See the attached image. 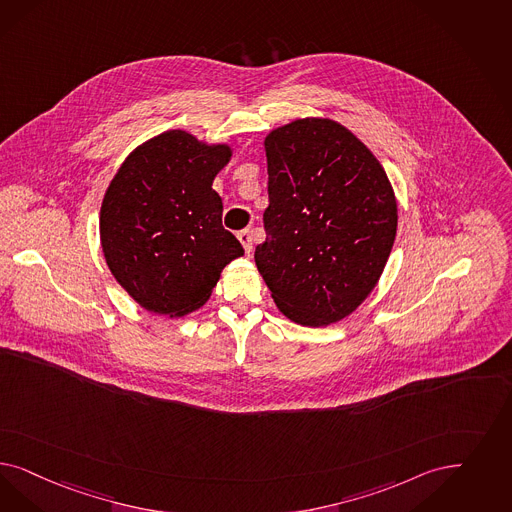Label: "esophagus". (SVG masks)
Segmentation results:
<instances>
[{
    "label": "esophagus",
    "instance_id": "34e87169",
    "mask_svg": "<svg viewBox=\"0 0 512 512\" xmlns=\"http://www.w3.org/2000/svg\"><path fill=\"white\" fill-rule=\"evenodd\" d=\"M238 240L242 242V246L246 249V253H251V249H253V238H251V232L249 230H240L238 232Z\"/></svg>",
    "mask_w": 512,
    "mask_h": 512
}]
</instances>
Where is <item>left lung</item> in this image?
<instances>
[{
  "label": "left lung",
  "mask_w": 512,
  "mask_h": 512,
  "mask_svg": "<svg viewBox=\"0 0 512 512\" xmlns=\"http://www.w3.org/2000/svg\"><path fill=\"white\" fill-rule=\"evenodd\" d=\"M266 240L255 263L295 323H336L367 299L397 232V202L382 164L348 128L299 119L265 140Z\"/></svg>",
  "instance_id": "8db88e82"
}]
</instances>
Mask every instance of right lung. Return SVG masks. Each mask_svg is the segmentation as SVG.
I'll use <instances>...</instances> for the list:
<instances>
[{
	"label": "right lung",
	"instance_id": "obj_1",
	"mask_svg": "<svg viewBox=\"0 0 512 512\" xmlns=\"http://www.w3.org/2000/svg\"><path fill=\"white\" fill-rule=\"evenodd\" d=\"M230 147L183 130L145 141L107 187L100 238L115 280L145 310L183 316L200 308L232 259L244 255L223 229L213 177Z\"/></svg>",
	"mask_w": 512,
	"mask_h": 512
}]
</instances>
